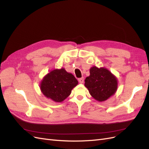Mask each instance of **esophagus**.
<instances>
[{
  "label": "esophagus",
  "mask_w": 149,
  "mask_h": 149,
  "mask_svg": "<svg viewBox=\"0 0 149 149\" xmlns=\"http://www.w3.org/2000/svg\"><path fill=\"white\" fill-rule=\"evenodd\" d=\"M79 82L80 84H83L84 82V77H82V78H80L79 79Z\"/></svg>",
  "instance_id": "obj_1"
}]
</instances>
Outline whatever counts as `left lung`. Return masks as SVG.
I'll use <instances>...</instances> for the list:
<instances>
[{
  "label": "left lung",
  "mask_w": 149,
  "mask_h": 149,
  "mask_svg": "<svg viewBox=\"0 0 149 149\" xmlns=\"http://www.w3.org/2000/svg\"><path fill=\"white\" fill-rule=\"evenodd\" d=\"M84 86L94 99L104 102L116 93L118 80L106 68L93 66L90 69V75L86 78Z\"/></svg>",
  "instance_id": "obj_1"
}]
</instances>
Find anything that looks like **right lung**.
<instances>
[{
	"instance_id": "obj_1",
	"label": "right lung",
	"mask_w": 149,
	"mask_h": 149,
	"mask_svg": "<svg viewBox=\"0 0 149 149\" xmlns=\"http://www.w3.org/2000/svg\"><path fill=\"white\" fill-rule=\"evenodd\" d=\"M77 84V80L74 75L62 68L51 70L46 74L41 80L40 88L47 98L56 102H62L70 95Z\"/></svg>"
}]
</instances>
